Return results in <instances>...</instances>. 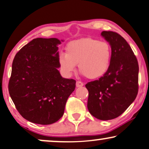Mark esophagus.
I'll use <instances>...</instances> for the list:
<instances>
[{
    "instance_id": "34e87169",
    "label": "esophagus",
    "mask_w": 149,
    "mask_h": 149,
    "mask_svg": "<svg viewBox=\"0 0 149 149\" xmlns=\"http://www.w3.org/2000/svg\"><path fill=\"white\" fill-rule=\"evenodd\" d=\"M84 86V84L80 81H77L76 82V87H82Z\"/></svg>"
}]
</instances>
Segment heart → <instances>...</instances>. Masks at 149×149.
Returning <instances> with one entry per match:
<instances>
[{
    "label": "heart",
    "instance_id": "heart-1",
    "mask_svg": "<svg viewBox=\"0 0 149 149\" xmlns=\"http://www.w3.org/2000/svg\"><path fill=\"white\" fill-rule=\"evenodd\" d=\"M61 52L58 63L61 70L71 76L78 64V70L88 79H97L104 76L110 67L112 47L105 41L82 38L69 42Z\"/></svg>",
    "mask_w": 149,
    "mask_h": 149
}]
</instances>
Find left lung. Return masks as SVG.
Segmentation results:
<instances>
[{"instance_id":"obj_1","label":"left lung","mask_w":149,"mask_h":149,"mask_svg":"<svg viewBox=\"0 0 149 149\" xmlns=\"http://www.w3.org/2000/svg\"><path fill=\"white\" fill-rule=\"evenodd\" d=\"M112 47L110 67L104 76L85 85L87 107L95 118L108 120L119 116L134 102L138 92V61L130 45L119 34L103 31Z\"/></svg>"}]
</instances>
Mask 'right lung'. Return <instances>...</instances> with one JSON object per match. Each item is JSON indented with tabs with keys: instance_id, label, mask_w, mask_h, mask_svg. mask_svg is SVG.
<instances>
[{
	"instance_id": "obj_1",
	"label": "right lung",
	"mask_w": 149,
	"mask_h": 149,
	"mask_svg": "<svg viewBox=\"0 0 149 149\" xmlns=\"http://www.w3.org/2000/svg\"><path fill=\"white\" fill-rule=\"evenodd\" d=\"M61 41L34 39L19 49L13 61L8 86L10 97L22 116L33 123L58 121L75 90L76 80L63 78L58 70Z\"/></svg>"
}]
</instances>
